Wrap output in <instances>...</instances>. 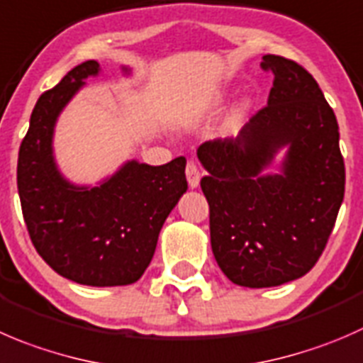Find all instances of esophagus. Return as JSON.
<instances>
[{
    "instance_id": "34e87169",
    "label": "esophagus",
    "mask_w": 363,
    "mask_h": 363,
    "mask_svg": "<svg viewBox=\"0 0 363 363\" xmlns=\"http://www.w3.org/2000/svg\"><path fill=\"white\" fill-rule=\"evenodd\" d=\"M186 179H188V184L191 189L200 186V170L195 163H188V167H186Z\"/></svg>"
}]
</instances>
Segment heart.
Returning a JSON list of instances; mask_svg holds the SVG:
<instances>
[{"label": "heart", "mask_w": 363, "mask_h": 363, "mask_svg": "<svg viewBox=\"0 0 363 363\" xmlns=\"http://www.w3.org/2000/svg\"><path fill=\"white\" fill-rule=\"evenodd\" d=\"M209 106L211 108H216L220 106V104L225 103V94L223 92H216L214 96L209 97ZM250 110H252V101L250 99H241L238 101V103L234 104V108L230 110V113L227 115V121H225V129L230 133H235L239 131V129L242 128V124H245L246 117H248Z\"/></svg>", "instance_id": "b5f03b06"}]
</instances>
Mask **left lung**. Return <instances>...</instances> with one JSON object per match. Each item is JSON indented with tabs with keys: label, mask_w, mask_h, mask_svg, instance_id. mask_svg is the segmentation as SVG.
Wrapping results in <instances>:
<instances>
[{
	"label": "left lung",
	"mask_w": 363,
	"mask_h": 363,
	"mask_svg": "<svg viewBox=\"0 0 363 363\" xmlns=\"http://www.w3.org/2000/svg\"><path fill=\"white\" fill-rule=\"evenodd\" d=\"M273 74L267 106L235 138L196 150L207 170L211 248L235 286L293 282L314 267L344 200L339 124L314 77L296 62L262 56ZM284 152L279 170L269 172Z\"/></svg>",
	"instance_id": "left-lung-1"
}]
</instances>
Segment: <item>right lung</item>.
<instances>
[{"instance_id":"obj_1","label":"right lung","mask_w":363,"mask_h":363,"mask_svg":"<svg viewBox=\"0 0 363 363\" xmlns=\"http://www.w3.org/2000/svg\"><path fill=\"white\" fill-rule=\"evenodd\" d=\"M131 76L129 67H121ZM103 74L88 60L38 97L17 161V189L38 255L81 286L115 287L140 280L156 252L168 214L188 189L186 160L152 167L128 160L92 184H76L55 157L58 117L88 77Z\"/></svg>"}]
</instances>
